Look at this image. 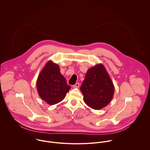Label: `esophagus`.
<instances>
[{
	"instance_id": "obj_1",
	"label": "esophagus",
	"mask_w": 150,
	"mask_h": 150,
	"mask_svg": "<svg viewBox=\"0 0 150 150\" xmlns=\"http://www.w3.org/2000/svg\"><path fill=\"white\" fill-rule=\"evenodd\" d=\"M79 87V83H75V85H73V88H78Z\"/></svg>"
}]
</instances>
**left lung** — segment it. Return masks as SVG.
Masks as SVG:
<instances>
[{"instance_id": "obj_1", "label": "left lung", "mask_w": 150, "mask_h": 150, "mask_svg": "<svg viewBox=\"0 0 150 150\" xmlns=\"http://www.w3.org/2000/svg\"><path fill=\"white\" fill-rule=\"evenodd\" d=\"M80 90L85 103L94 110H100L112 100L114 86L104 66L99 64L88 69Z\"/></svg>"}]
</instances>
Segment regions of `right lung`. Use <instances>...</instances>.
Instances as JSON below:
<instances>
[{"label":"right lung","mask_w":150,"mask_h":150,"mask_svg":"<svg viewBox=\"0 0 150 150\" xmlns=\"http://www.w3.org/2000/svg\"><path fill=\"white\" fill-rule=\"evenodd\" d=\"M36 86L39 96L50 105L61 101L71 89L60 73L59 66L51 61H48L41 71Z\"/></svg>","instance_id":"add662e5"}]
</instances>
